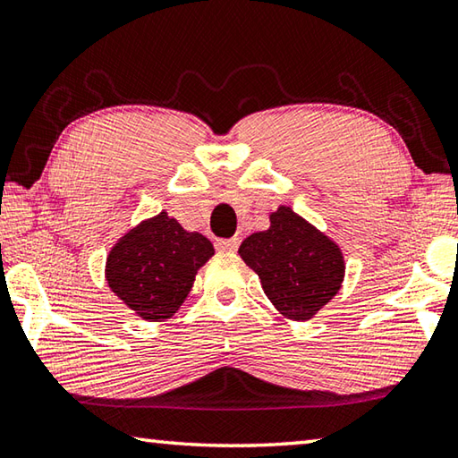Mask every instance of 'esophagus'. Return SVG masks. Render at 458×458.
<instances>
[{
  "label": "esophagus",
  "instance_id": "1",
  "mask_svg": "<svg viewBox=\"0 0 458 458\" xmlns=\"http://www.w3.org/2000/svg\"><path fill=\"white\" fill-rule=\"evenodd\" d=\"M238 244H240L238 238L218 240V242H216V248H218L220 252H236V250H238Z\"/></svg>",
  "mask_w": 458,
  "mask_h": 458
}]
</instances>
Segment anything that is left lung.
<instances>
[{"instance_id": "8db88e82", "label": "left lung", "mask_w": 458, "mask_h": 458, "mask_svg": "<svg viewBox=\"0 0 458 458\" xmlns=\"http://www.w3.org/2000/svg\"><path fill=\"white\" fill-rule=\"evenodd\" d=\"M268 218L270 226L248 236L238 254L258 274L264 294L284 318L310 320L343 286L344 254L290 206H278Z\"/></svg>"}]
</instances>
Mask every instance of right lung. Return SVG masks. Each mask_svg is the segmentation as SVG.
<instances>
[{"label": "right lung", "instance_id": "right-lung-1", "mask_svg": "<svg viewBox=\"0 0 458 458\" xmlns=\"http://www.w3.org/2000/svg\"><path fill=\"white\" fill-rule=\"evenodd\" d=\"M214 256L200 232H188L162 210L122 234L106 256L104 276L112 293L146 322L172 318Z\"/></svg>", "mask_w": 458, "mask_h": 458}]
</instances>
